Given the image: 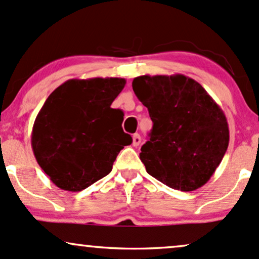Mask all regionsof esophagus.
Wrapping results in <instances>:
<instances>
[{"mask_svg": "<svg viewBox=\"0 0 259 259\" xmlns=\"http://www.w3.org/2000/svg\"><path fill=\"white\" fill-rule=\"evenodd\" d=\"M141 142H142L141 136H139L138 133H135V135H133V137H132V144H133V147H138V145L141 144Z\"/></svg>", "mask_w": 259, "mask_h": 259, "instance_id": "34e87169", "label": "esophagus"}]
</instances>
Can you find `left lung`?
Instances as JSON below:
<instances>
[{"label":"left lung","instance_id":"8db88e82","mask_svg":"<svg viewBox=\"0 0 259 259\" xmlns=\"http://www.w3.org/2000/svg\"><path fill=\"white\" fill-rule=\"evenodd\" d=\"M132 87L154 123L139 154L147 172L176 190L205 185L229 144L220 105L199 82L181 74L138 76Z\"/></svg>","mask_w":259,"mask_h":259}]
</instances>
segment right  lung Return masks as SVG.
Here are the masks:
<instances>
[{
    "label": "right lung",
    "instance_id": "obj_1",
    "mask_svg": "<svg viewBox=\"0 0 259 259\" xmlns=\"http://www.w3.org/2000/svg\"><path fill=\"white\" fill-rule=\"evenodd\" d=\"M120 77L72 78L56 88L33 122L36 161L58 188L81 191L111 172L132 137L122 130V111L111 104L123 90Z\"/></svg>",
    "mask_w": 259,
    "mask_h": 259
}]
</instances>
